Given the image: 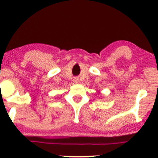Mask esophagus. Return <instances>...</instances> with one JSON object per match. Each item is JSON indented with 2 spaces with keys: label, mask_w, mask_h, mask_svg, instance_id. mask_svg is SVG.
I'll return each mask as SVG.
<instances>
[{
  "label": "esophagus",
  "mask_w": 158,
  "mask_h": 158,
  "mask_svg": "<svg viewBox=\"0 0 158 158\" xmlns=\"http://www.w3.org/2000/svg\"><path fill=\"white\" fill-rule=\"evenodd\" d=\"M73 81H74V82L75 83H78V78H77V77H75L74 79H73Z\"/></svg>",
  "instance_id": "obj_1"
}]
</instances>
